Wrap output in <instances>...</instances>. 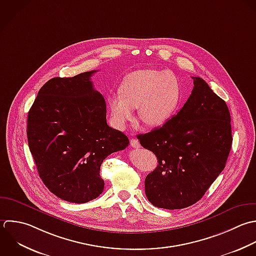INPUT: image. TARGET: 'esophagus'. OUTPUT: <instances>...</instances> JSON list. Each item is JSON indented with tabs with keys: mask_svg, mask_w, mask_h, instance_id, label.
I'll return each instance as SVG.
<instances>
[{
	"mask_svg": "<svg viewBox=\"0 0 256 256\" xmlns=\"http://www.w3.org/2000/svg\"><path fill=\"white\" fill-rule=\"evenodd\" d=\"M130 142V146H132V148H140V142H138V140H136V138H132Z\"/></svg>",
	"mask_w": 256,
	"mask_h": 256,
	"instance_id": "obj_1",
	"label": "esophagus"
}]
</instances>
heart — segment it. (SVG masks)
I'll return each mask as SVG.
<instances>
[{"label":"heart","instance_id":"1","mask_svg":"<svg viewBox=\"0 0 256 256\" xmlns=\"http://www.w3.org/2000/svg\"><path fill=\"white\" fill-rule=\"evenodd\" d=\"M182 84L170 70L144 68L130 72L122 80L120 92L108 98L112 122L124 130L138 108L140 118L148 126L166 122L178 110Z\"/></svg>","mask_w":256,"mask_h":256}]
</instances>
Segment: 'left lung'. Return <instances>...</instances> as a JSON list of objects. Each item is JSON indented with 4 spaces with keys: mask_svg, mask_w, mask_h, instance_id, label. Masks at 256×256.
<instances>
[{
    "mask_svg": "<svg viewBox=\"0 0 256 256\" xmlns=\"http://www.w3.org/2000/svg\"><path fill=\"white\" fill-rule=\"evenodd\" d=\"M182 110L162 126L138 134L158 166L144 180L150 202L180 210L198 202L226 168L232 148L230 114L226 102L198 76Z\"/></svg>",
    "mask_w": 256,
    "mask_h": 256,
    "instance_id": "left-lung-1",
    "label": "left lung"
}]
</instances>
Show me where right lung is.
<instances>
[{"label": "right lung", "instance_id": "right-lung-1", "mask_svg": "<svg viewBox=\"0 0 256 256\" xmlns=\"http://www.w3.org/2000/svg\"><path fill=\"white\" fill-rule=\"evenodd\" d=\"M96 72L50 78L28 114V142L40 180L58 198L74 204L102 192L104 160L130 144L106 124V100L90 80Z\"/></svg>", "mask_w": 256, "mask_h": 256}]
</instances>
